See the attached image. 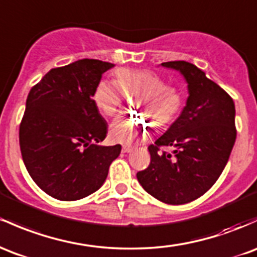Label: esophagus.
<instances>
[{
	"label": "esophagus",
	"instance_id": "esophagus-1",
	"mask_svg": "<svg viewBox=\"0 0 257 257\" xmlns=\"http://www.w3.org/2000/svg\"><path fill=\"white\" fill-rule=\"evenodd\" d=\"M122 151H123V152H126V154H128V152H132V151H133V149H132L131 146H123Z\"/></svg>",
	"mask_w": 257,
	"mask_h": 257
}]
</instances>
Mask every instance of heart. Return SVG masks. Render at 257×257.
Listing matches in <instances>:
<instances>
[{"mask_svg": "<svg viewBox=\"0 0 257 257\" xmlns=\"http://www.w3.org/2000/svg\"><path fill=\"white\" fill-rule=\"evenodd\" d=\"M135 94L133 107L154 122L157 128L170 124L182 107V94L176 86L165 84L156 73L148 69H118L114 81L101 80L92 92L96 108L106 117L119 112L123 95ZM150 124L142 118H119L112 124L111 135L115 143L131 145L148 135Z\"/></svg>", "mask_w": 257, "mask_h": 257, "instance_id": "heart-1", "label": "heart"}]
</instances>
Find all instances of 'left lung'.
I'll return each mask as SVG.
<instances>
[{
  "mask_svg": "<svg viewBox=\"0 0 257 257\" xmlns=\"http://www.w3.org/2000/svg\"><path fill=\"white\" fill-rule=\"evenodd\" d=\"M180 72L189 97L182 113L162 137L149 146L151 161L137 173L150 195L170 205H182L204 195L219 178L235 143L233 98L201 69L185 61L162 63ZM163 146L176 150L167 154Z\"/></svg>",
  "mask_w": 257,
  "mask_h": 257,
  "instance_id": "8db88e82",
  "label": "left lung"
}]
</instances>
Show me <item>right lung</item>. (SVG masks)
Segmentation results:
<instances>
[{
  "mask_svg": "<svg viewBox=\"0 0 257 257\" xmlns=\"http://www.w3.org/2000/svg\"><path fill=\"white\" fill-rule=\"evenodd\" d=\"M114 64L79 60L51 69L30 90L19 126L24 165L38 187L55 199H83L105 183L122 146L97 145L107 123L92 92Z\"/></svg>",
  "mask_w": 257,
  "mask_h": 257,
  "instance_id": "add662e5",
  "label": "right lung"
}]
</instances>
